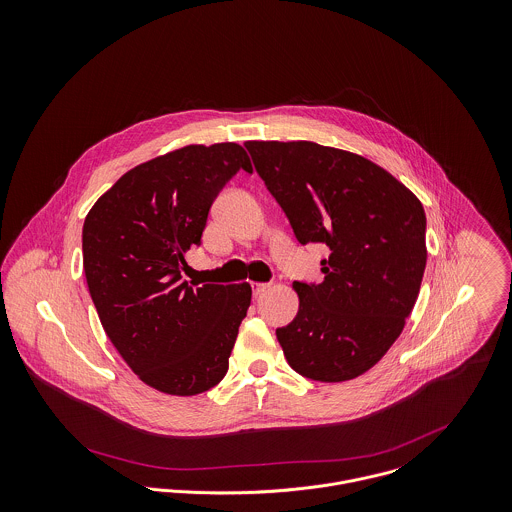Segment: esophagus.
I'll use <instances>...</instances> for the list:
<instances>
[{
  "instance_id": "esophagus-1",
  "label": "esophagus",
  "mask_w": 512,
  "mask_h": 512,
  "mask_svg": "<svg viewBox=\"0 0 512 512\" xmlns=\"http://www.w3.org/2000/svg\"><path fill=\"white\" fill-rule=\"evenodd\" d=\"M271 288H273V284L271 283L255 284V286H253V296H255V298H259V296H263L265 292H269Z\"/></svg>"
}]
</instances>
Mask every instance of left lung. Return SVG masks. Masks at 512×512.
<instances>
[{"label": "left lung", "mask_w": 512, "mask_h": 512, "mask_svg": "<svg viewBox=\"0 0 512 512\" xmlns=\"http://www.w3.org/2000/svg\"><path fill=\"white\" fill-rule=\"evenodd\" d=\"M255 171L298 243H324V281L292 284L298 314L277 328L288 365L312 381L369 371L397 341L426 267L420 200L379 165L310 141H247Z\"/></svg>", "instance_id": "obj_1"}]
</instances>
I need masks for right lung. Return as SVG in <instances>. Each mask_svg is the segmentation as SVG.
<instances>
[{"label": "right lung", "mask_w": 512, "mask_h": 512, "mask_svg": "<svg viewBox=\"0 0 512 512\" xmlns=\"http://www.w3.org/2000/svg\"><path fill=\"white\" fill-rule=\"evenodd\" d=\"M237 143L188 145L125 172L88 212L84 273L100 322L149 387L192 397L216 387L251 304V286L182 279L210 208L237 172Z\"/></svg>", "instance_id": "right-lung-1"}]
</instances>
